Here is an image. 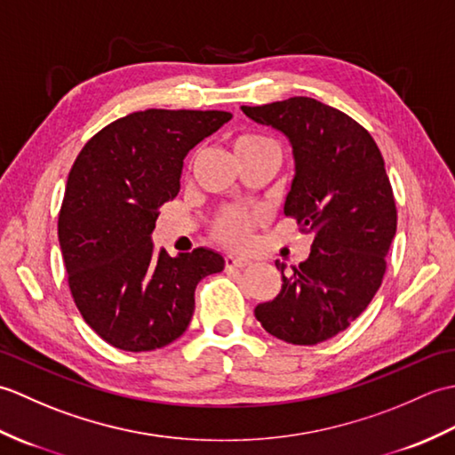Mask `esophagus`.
Segmentation results:
<instances>
[{"label": "esophagus", "instance_id": "obj_1", "mask_svg": "<svg viewBox=\"0 0 455 455\" xmlns=\"http://www.w3.org/2000/svg\"><path fill=\"white\" fill-rule=\"evenodd\" d=\"M250 262L246 258H240L235 254H227L225 256V267L227 269H233V267H246Z\"/></svg>", "mask_w": 455, "mask_h": 455}]
</instances>
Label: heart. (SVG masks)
Listing matches in <instances>:
<instances>
[{
  "label": "heart",
  "mask_w": 455,
  "mask_h": 455,
  "mask_svg": "<svg viewBox=\"0 0 455 455\" xmlns=\"http://www.w3.org/2000/svg\"><path fill=\"white\" fill-rule=\"evenodd\" d=\"M275 148L274 140H269L264 134L258 132H243L233 140V150L235 156H246V154H254V152H262ZM258 215L254 211H248L243 207H227L217 212L215 220L211 225V233L215 236L219 243L228 244V246H243L252 228L256 225Z\"/></svg>",
  "instance_id": "b5f03b06"
}]
</instances>
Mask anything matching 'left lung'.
I'll return each mask as SVG.
<instances>
[{
  "mask_svg": "<svg viewBox=\"0 0 455 455\" xmlns=\"http://www.w3.org/2000/svg\"><path fill=\"white\" fill-rule=\"evenodd\" d=\"M243 111L291 142L295 178L283 211L315 236L308 258L254 315L279 340L324 342L363 313L387 269L397 207L383 156L360 123L313 98ZM275 266L283 274L285 264Z\"/></svg>",
  "mask_w": 455,
  "mask_h": 455,
  "instance_id": "1",
  "label": "left lung"
}]
</instances>
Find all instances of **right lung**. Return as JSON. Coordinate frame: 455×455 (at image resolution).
<instances>
[{"mask_svg":"<svg viewBox=\"0 0 455 455\" xmlns=\"http://www.w3.org/2000/svg\"><path fill=\"white\" fill-rule=\"evenodd\" d=\"M233 115L147 109L85 142L68 176L58 240L84 321L124 352H150L188 331L196 287L225 267L207 248L154 252L160 207L180 191L183 158Z\"/></svg>","mask_w":455,"mask_h":455,"instance_id":"1","label":"right lung"}]
</instances>
